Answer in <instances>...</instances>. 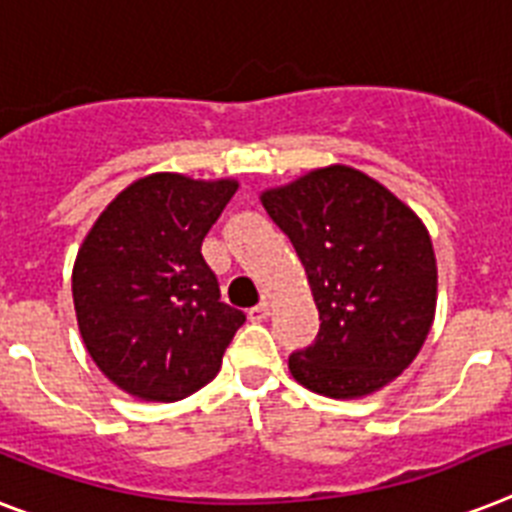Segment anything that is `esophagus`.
<instances>
[{
	"label": "esophagus",
	"instance_id": "obj_1",
	"mask_svg": "<svg viewBox=\"0 0 512 512\" xmlns=\"http://www.w3.org/2000/svg\"><path fill=\"white\" fill-rule=\"evenodd\" d=\"M268 315H270V305H268V302H260V305H255L252 310H249V321L263 323Z\"/></svg>",
	"mask_w": 512,
	"mask_h": 512
}]
</instances>
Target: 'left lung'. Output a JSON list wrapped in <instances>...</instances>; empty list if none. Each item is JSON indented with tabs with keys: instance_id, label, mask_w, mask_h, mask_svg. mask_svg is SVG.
Segmentation results:
<instances>
[{
	"instance_id": "1",
	"label": "left lung",
	"mask_w": 512,
	"mask_h": 512,
	"mask_svg": "<svg viewBox=\"0 0 512 512\" xmlns=\"http://www.w3.org/2000/svg\"><path fill=\"white\" fill-rule=\"evenodd\" d=\"M268 210L305 265L321 331L289 357L294 381L357 400L413 363L436 313V257L423 220L376 178L328 165L265 189Z\"/></svg>"
}]
</instances>
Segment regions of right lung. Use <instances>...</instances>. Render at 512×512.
I'll use <instances>...</instances> for the list:
<instances>
[{"label": "right lung", "mask_w": 512, "mask_h": 512, "mask_svg": "<svg viewBox=\"0 0 512 512\" xmlns=\"http://www.w3.org/2000/svg\"><path fill=\"white\" fill-rule=\"evenodd\" d=\"M239 189L152 173L120 191L73 265L78 331L97 368L144 402H176L213 381L244 323L220 302L202 257L207 231Z\"/></svg>", "instance_id": "1"}]
</instances>
